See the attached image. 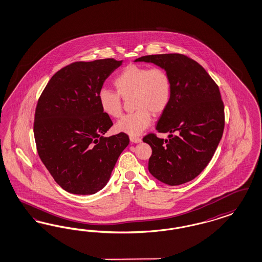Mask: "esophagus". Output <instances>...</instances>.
I'll return each mask as SVG.
<instances>
[{
	"label": "esophagus",
	"mask_w": 262,
	"mask_h": 262,
	"mask_svg": "<svg viewBox=\"0 0 262 262\" xmlns=\"http://www.w3.org/2000/svg\"><path fill=\"white\" fill-rule=\"evenodd\" d=\"M129 140H130L133 143H139V142L142 141L141 138L136 137V136H130V137H129Z\"/></svg>",
	"instance_id": "1"
}]
</instances>
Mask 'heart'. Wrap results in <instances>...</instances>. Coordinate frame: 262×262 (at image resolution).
Masks as SVG:
<instances>
[{
    "label": "heart",
    "instance_id": "1",
    "mask_svg": "<svg viewBox=\"0 0 262 262\" xmlns=\"http://www.w3.org/2000/svg\"><path fill=\"white\" fill-rule=\"evenodd\" d=\"M118 93L107 88L98 94L99 106L109 117L122 115L123 98L133 97L135 112L119 120L115 127L118 132L130 136L140 135L151 124V112L157 115L167 107L171 99V80L167 72L161 68H146L128 64L114 79Z\"/></svg>",
    "mask_w": 262,
    "mask_h": 262
}]
</instances>
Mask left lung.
Returning <instances> with one entry per match:
<instances>
[{
	"instance_id": "8db88e82",
	"label": "left lung",
	"mask_w": 262,
	"mask_h": 262,
	"mask_svg": "<svg viewBox=\"0 0 262 262\" xmlns=\"http://www.w3.org/2000/svg\"><path fill=\"white\" fill-rule=\"evenodd\" d=\"M135 62L154 63L171 80V99L156 126L159 133H168V139L153 134L143 138L152 148L149 172L169 186L191 181L207 166L223 136L225 107L219 87L185 55H148Z\"/></svg>"
}]
</instances>
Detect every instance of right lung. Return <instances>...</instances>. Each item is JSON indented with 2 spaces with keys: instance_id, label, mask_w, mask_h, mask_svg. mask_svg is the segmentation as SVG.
Listing matches in <instances>:
<instances>
[{
  "instance_id": "1",
  "label": "right lung",
  "mask_w": 262,
  "mask_h": 262,
  "mask_svg": "<svg viewBox=\"0 0 262 262\" xmlns=\"http://www.w3.org/2000/svg\"><path fill=\"white\" fill-rule=\"evenodd\" d=\"M123 61L75 62L56 72L37 101L34 135L37 153L57 184L74 194L105 187L129 143L124 133L105 137L113 125L98 94Z\"/></svg>"
}]
</instances>
